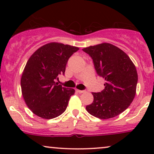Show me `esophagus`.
I'll list each match as a JSON object with an SVG mask.
<instances>
[{
	"label": "esophagus",
	"mask_w": 154,
	"mask_h": 154,
	"mask_svg": "<svg viewBox=\"0 0 154 154\" xmlns=\"http://www.w3.org/2000/svg\"><path fill=\"white\" fill-rule=\"evenodd\" d=\"M76 92H79V93L81 94V93H84L85 92V90H76Z\"/></svg>",
	"instance_id": "1"
}]
</instances>
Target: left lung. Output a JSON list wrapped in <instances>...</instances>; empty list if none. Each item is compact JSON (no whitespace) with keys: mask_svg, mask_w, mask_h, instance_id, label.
<instances>
[{"mask_svg":"<svg viewBox=\"0 0 154 154\" xmlns=\"http://www.w3.org/2000/svg\"><path fill=\"white\" fill-rule=\"evenodd\" d=\"M83 50L91 57L97 74L106 81L102 92H92L93 102L86 110L101 119L117 116L135 97L138 80L135 66L127 54L112 44L103 43Z\"/></svg>","mask_w":154,"mask_h":154,"instance_id":"8db88e82","label":"left lung"}]
</instances>
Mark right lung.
<instances>
[{
    "label": "right lung",
    "instance_id": "obj_1",
    "mask_svg": "<svg viewBox=\"0 0 154 154\" xmlns=\"http://www.w3.org/2000/svg\"><path fill=\"white\" fill-rule=\"evenodd\" d=\"M79 48L52 42L33 52L27 61L21 78L24 102L38 116L52 119L66 110L73 88H63L56 83L58 75L64 74L69 57Z\"/></svg>",
    "mask_w": 154,
    "mask_h": 154
}]
</instances>
